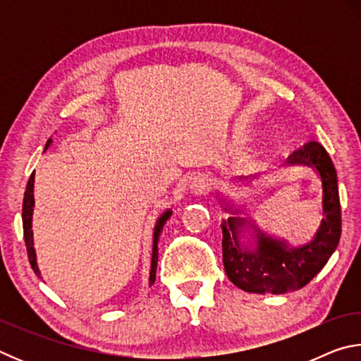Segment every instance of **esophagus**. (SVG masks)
<instances>
[{"instance_id": "esophagus-1", "label": "esophagus", "mask_w": 361, "mask_h": 361, "mask_svg": "<svg viewBox=\"0 0 361 361\" xmlns=\"http://www.w3.org/2000/svg\"><path fill=\"white\" fill-rule=\"evenodd\" d=\"M212 185H213V180L210 178L209 175H205V173H199L197 176H195V178L192 180V183H191V189H192V192L194 194H197V195H204V194H207L212 189Z\"/></svg>"}]
</instances>
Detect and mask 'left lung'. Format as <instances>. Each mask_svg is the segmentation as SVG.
<instances>
[{
    "instance_id": "1",
    "label": "left lung",
    "mask_w": 361,
    "mask_h": 361,
    "mask_svg": "<svg viewBox=\"0 0 361 361\" xmlns=\"http://www.w3.org/2000/svg\"><path fill=\"white\" fill-rule=\"evenodd\" d=\"M288 164L314 166L322 176L323 221L309 245L288 250L282 242L259 235L255 252L239 242L240 219H223V264L229 280L248 293L285 295L307 285L319 274L341 239V202L334 164L323 146L310 140L293 151Z\"/></svg>"
}]
</instances>
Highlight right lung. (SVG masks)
<instances>
[{
  "label": "right lung",
  "mask_w": 361,
  "mask_h": 361,
  "mask_svg": "<svg viewBox=\"0 0 361 361\" xmlns=\"http://www.w3.org/2000/svg\"><path fill=\"white\" fill-rule=\"evenodd\" d=\"M51 143V138L47 140L46 148ZM33 183H35V173L30 175V180L27 183L25 194H23V205H22V221H23V239H25V247L28 253V261L32 264V269L35 271L36 276L39 277V269L36 264V256H35V248H33V232H32V215H33V205H35V197H33ZM172 215V212L167 210L164 215L159 218L154 229V243H152V259H151V272H149V285L154 283L156 280V269H157V242L159 237H161V231L164 224Z\"/></svg>",
  "instance_id": "right-lung-1"
}]
</instances>
